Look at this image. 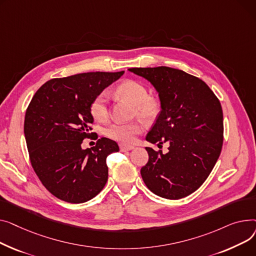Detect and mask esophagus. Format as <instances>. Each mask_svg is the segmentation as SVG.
I'll list each match as a JSON object with an SVG mask.
<instances>
[{"label":"esophagus","instance_id":"esophagus-1","mask_svg":"<svg viewBox=\"0 0 256 256\" xmlns=\"http://www.w3.org/2000/svg\"><path fill=\"white\" fill-rule=\"evenodd\" d=\"M134 146H125V144H120V150L121 152H126V151H130V150H133Z\"/></svg>","mask_w":256,"mask_h":256}]
</instances>
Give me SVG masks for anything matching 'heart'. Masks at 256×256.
Listing matches in <instances>:
<instances>
[{
  "label": "heart",
  "instance_id": "b5f03b06",
  "mask_svg": "<svg viewBox=\"0 0 256 256\" xmlns=\"http://www.w3.org/2000/svg\"><path fill=\"white\" fill-rule=\"evenodd\" d=\"M116 94L134 104L135 114L146 122H152L161 110L160 101L151 95H148L146 88L136 80H126L118 84ZM110 96L108 92L99 93L90 105V112L97 121H105L110 114ZM144 129L142 123L134 121L131 123H114L105 129V135L110 140L123 144H131Z\"/></svg>",
  "mask_w": 256,
  "mask_h": 256
}]
</instances>
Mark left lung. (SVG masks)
Returning a JSON list of instances; mask_svg holds the SVG:
<instances>
[{"label":"left lung","mask_w":256,"mask_h":256,"mask_svg":"<svg viewBox=\"0 0 256 256\" xmlns=\"http://www.w3.org/2000/svg\"><path fill=\"white\" fill-rule=\"evenodd\" d=\"M153 84L161 112L146 140L168 152L146 146L148 161L140 170L146 187L158 196L180 200L198 190L211 174L223 144V112L208 84L170 67L130 68Z\"/></svg>","instance_id":"1"}]
</instances>
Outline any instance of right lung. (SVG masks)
<instances>
[{
	"label": "right lung",
	"mask_w": 256,
	"mask_h": 256,
	"mask_svg": "<svg viewBox=\"0 0 256 256\" xmlns=\"http://www.w3.org/2000/svg\"><path fill=\"white\" fill-rule=\"evenodd\" d=\"M124 74L88 72L54 78L39 88L26 112L24 138L32 166L43 186L56 198L82 204L95 198L108 182L106 157L118 151L102 138L82 148L94 118L93 99Z\"/></svg>",
	"instance_id": "right-lung-1"
}]
</instances>
